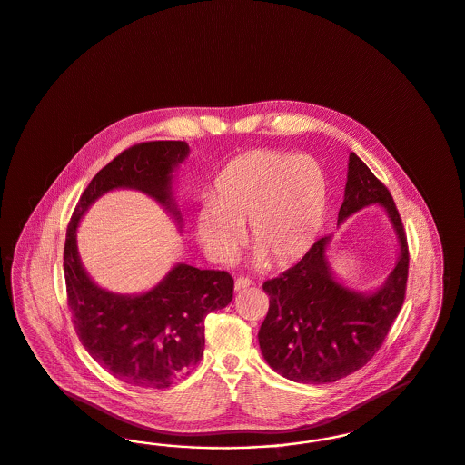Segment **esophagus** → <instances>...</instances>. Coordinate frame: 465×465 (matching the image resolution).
<instances>
[{
  "mask_svg": "<svg viewBox=\"0 0 465 465\" xmlns=\"http://www.w3.org/2000/svg\"><path fill=\"white\" fill-rule=\"evenodd\" d=\"M252 285V280L247 279V277H239L235 280V291H242V289H247Z\"/></svg>",
  "mask_w": 465,
  "mask_h": 465,
  "instance_id": "esophagus-1",
  "label": "esophagus"
}]
</instances>
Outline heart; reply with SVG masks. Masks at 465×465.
<instances>
[{
	"instance_id": "1",
	"label": "heart",
	"mask_w": 465,
	"mask_h": 465,
	"mask_svg": "<svg viewBox=\"0 0 465 465\" xmlns=\"http://www.w3.org/2000/svg\"><path fill=\"white\" fill-rule=\"evenodd\" d=\"M329 203V182L312 155L283 150H251L228 163L214 180L209 204L197 216L205 252L232 260L242 239L241 226L256 251V264L270 258L287 264L315 243Z\"/></svg>"
}]
</instances>
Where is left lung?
<instances>
[{"label":"left lung","instance_id":"left-lung-1","mask_svg":"<svg viewBox=\"0 0 465 465\" xmlns=\"http://www.w3.org/2000/svg\"><path fill=\"white\" fill-rule=\"evenodd\" d=\"M371 204L384 207L400 243L398 262L379 291L354 292L332 277L325 258L331 237L318 239L298 264L262 283L270 308L260 348L285 379L327 384L360 371L379 351L403 306L410 260L405 228L388 186L351 152L339 223Z\"/></svg>","mask_w":465,"mask_h":465}]
</instances>
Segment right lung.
Returning a JSON list of instances; mask_svg holds the SVG:
<instances>
[{"mask_svg":"<svg viewBox=\"0 0 465 465\" xmlns=\"http://www.w3.org/2000/svg\"><path fill=\"white\" fill-rule=\"evenodd\" d=\"M188 155L185 142H143L121 152L86 186L67 226L64 275L75 334L105 371L126 384L164 390L193 369L204 353V318L233 298L228 272L176 264L140 296L100 289L84 272L75 228L94 201L114 188L149 193L180 222L171 195L173 171Z\"/></svg>","mask_w":465,"mask_h":465,"instance_id":"obj_1","label":"right lung"}]
</instances>
